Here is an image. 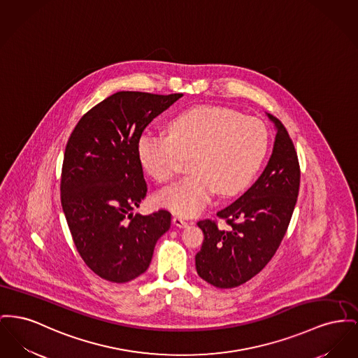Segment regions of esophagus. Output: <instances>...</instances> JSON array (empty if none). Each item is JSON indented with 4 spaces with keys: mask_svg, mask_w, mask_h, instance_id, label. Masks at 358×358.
<instances>
[{
    "mask_svg": "<svg viewBox=\"0 0 358 358\" xmlns=\"http://www.w3.org/2000/svg\"><path fill=\"white\" fill-rule=\"evenodd\" d=\"M173 224L177 226V227H187L189 224V222L182 219V217H180V216H174L173 217Z\"/></svg>",
    "mask_w": 358,
    "mask_h": 358,
    "instance_id": "1",
    "label": "esophagus"
}]
</instances>
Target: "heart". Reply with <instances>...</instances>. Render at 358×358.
Wrapping results in <instances>:
<instances>
[{
    "label": "heart",
    "instance_id": "obj_1",
    "mask_svg": "<svg viewBox=\"0 0 358 358\" xmlns=\"http://www.w3.org/2000/svg\"><path fill=\"white\" fill-rule=\"evenodd\" d=\"M268 129L254 117L223 106L189 108L168 123V136L143 134L138 158L150 177L168 182L188 157L192 174L161 190L155 201L180 216L204 210L216 192L235 196L252 182L266 155Z\"/></svg>",
    "mask_w": 358,
    "mask_h": 358
}]
</instances>
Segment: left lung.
<instances>
[{
    "instance_id": "left-lung-1",
    "label": "left lung",
    "mask_w": 358,
    "mask_h": 358,
    "mask_svg": "<svg viewBox=\"0 0 358 358\" xmlns=\"http://www.w3.org/2000/svg\"><path fill=\"white\" fill-rule=\"evenodd\" d=\"M275 128L273 151L250 189L217 216L231 226L217 229L210 219L197 226L204 234L196 254L197 274L216 288H234L259 273L278 249L296 206L300 169L294 143L282 123L266 113Z\"/></svg>"
}]
</instances>
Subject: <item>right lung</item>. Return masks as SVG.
Wrapping results in <instances>:
<instances>
[{
	"label": "right lung",
	"instance_id": "add662e5",
	"mask_svg": "<svg viewBox=\"0 0 358 358\" xmlns=\"http://www.w3.org/2000/svg\"><path fill=\"white\" fill-rule=\"evenodd\" d=\"M184 94L117 92L92 108L64 150L61 201L74 245L87 268L112 282L148 271L171 215H134L148 185L138 158L145 128Z\"/></svg>",
	"mask_w": 358,
	"mask_h": 358
}]
</instances>
